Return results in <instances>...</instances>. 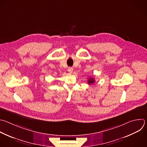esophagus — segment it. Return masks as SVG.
<instances>
[{
    "instance_id": "34e87169",
    "label": "esophagus",
    "mask_w": 147,
    "mask_h": 147,
    "mask_svg": "<svg viewBox=\"0 0 147 147\" xmlns=\"http://www.w3.org/2000/svg\"><path fill=\"white\" fill-rule=\"evenodd\" d=\"M67 70H68V71H69L70 73H71L73 72V69L72 67H69Z\"/></svg>"
}]
</instances>
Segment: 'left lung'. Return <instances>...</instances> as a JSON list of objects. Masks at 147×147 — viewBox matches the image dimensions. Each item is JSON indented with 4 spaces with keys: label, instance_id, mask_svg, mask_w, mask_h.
Wrapping results in <instances>:
<instances>
[{
    "label": "left lung",
    "instance_id": "left-lung-1",
    "mask_svg": "<svg viewBox=\"0 0 147 147\" xmlns=\"http://www.w3.org/2000/svg\"><path fill=\"white\" fill-rule=\"evenodd\" d=\"M94 78H89L88 81V83L89 84H93V83H94Z\"/></svg>",
    "mask_w": 147,
    "mask_h": 147
}]
</instances>
